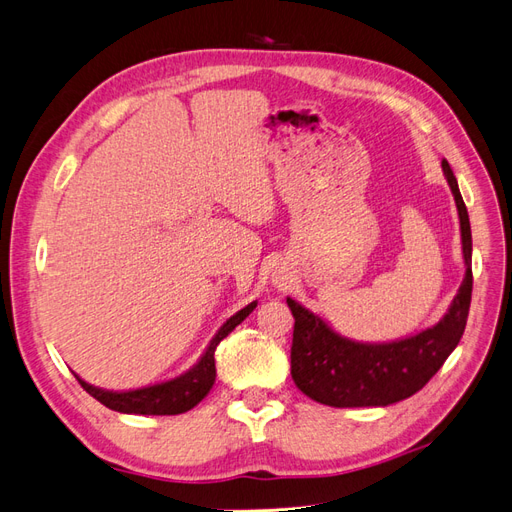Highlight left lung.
<instances>
[{"label":"left lung","mask_w":512,"mask_h":512,"mask_svg":"<svg viewBox=\"0 0 512 512\" xmlns=\"http://www.w3.org/2000/svg\"><path fill=\"white\" fill-rule=\"evenodd\" d=\"M442 170L459 213L466 275L440 322L395 342L367 344L339 335L327 320L286 299L294 316L290 374L299 391L318 404L333 408L397 404L421 391L457 348L472 301V230L451 164L442 160Z\"/></svg>","instance_id":"obj_1"}]
</instances>
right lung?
<instances>
[{"label": "right lung", "mask_w": 512, "mask_h": 512, "mask_svg": "<svg viewBox=\"0 0 512 512\" xmlns=\"http://www.w3.org/2000/svg\"><path fill=\"white\" fill-rule=\"evenodd\" d=\"M256 305L258 301H252L250 305L239 309L235 316H230L218 329V333L213 335L203 356H200V359L185 371V374L173 380L143 386V389H134V391H106V389H100V386L81 380L79 374L74 376L91 397L98 399L100 404H104L106 408H111L115 412L153 414V416L183 414L192 410L196 404H200V401L207 397V393L211 391V386L215 382V348H218V344L237 327V324H241L254 312Z\"/></svg>", "instance_id": "obj_1"}]
</instances>
